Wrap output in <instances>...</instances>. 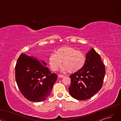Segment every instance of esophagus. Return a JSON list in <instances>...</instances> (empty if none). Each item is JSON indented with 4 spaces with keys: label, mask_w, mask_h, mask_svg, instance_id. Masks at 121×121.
<instances>
[{
    "label": "esophagus",
    "mask_w": 121,
    "mask_h": 121,
    "mask_svg": "<svg viewBox=\"0 0 121 121\" xmlns=\"http://www.w3.org/2000/svg\"><path fill=\"white\" fill-rule=\"evenodd\" d=\"M58 77L60 78H63V77H65L64 75H60H60H58Z\"/></svg>",
    "instance_id": "1"
}]
</instances>
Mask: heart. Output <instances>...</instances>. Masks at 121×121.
<instances>
[{"instance_id": "1", "label": "heart", "mask_w": 121, "mask_h": 121, "mask_svg": "<svg viewBox=\"0 0 121 121\" xmlns=\"http://www.w3.org/2000/svg\"><path fill=\"white\" fill-rule=\"evenodd\" d=\"M86 56L83 52L73 47L65 46L57 49L54 54H51L48 58L50 69L57 71L63 62V71L74 73L83 68L86 63Z\"/></svg>"}]
</instances>
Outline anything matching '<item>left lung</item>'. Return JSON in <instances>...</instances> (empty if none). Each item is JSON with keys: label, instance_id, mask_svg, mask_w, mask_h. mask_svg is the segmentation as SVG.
<instances>
[{"label": "left lung", "instance_id": "1", "mask_svg": "<svg viewBox=\"0 0 121 121\" xmlns=\"http://www.w3.org/2000/svg\"><path fill=\"white\" fill-rule=\"evenodd\" d=\"M86 59L83 68L69 76V93L80 100L88 99L100 90L105 74L101 57L93 48L86 53Z\"/></svg>", "mask_w": 121, "mask_h": 121}]
</instances>
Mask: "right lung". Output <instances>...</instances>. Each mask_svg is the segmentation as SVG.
Segmentation results:
<instances>
[{
	"label": "right lung",
	"mask_w": 121,
	"mask_h": 121,
	"mask_svg": "<svg viewBox=\"0 0 121 121\" xmlns=\"http://www.w3.org/2000/svg\"><path fill=\"white\" fill-rule=\"evenodd\" d=\"M39 60L22 53L15 67L16 80L19 90L26 98L33 102L45 100L57 80V75L51 73L46 67L47 64Z\"/></svg>",
	"instance_id": "1"
}]
</instances>
